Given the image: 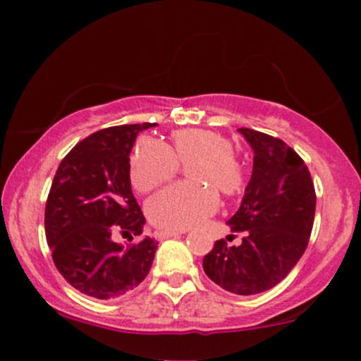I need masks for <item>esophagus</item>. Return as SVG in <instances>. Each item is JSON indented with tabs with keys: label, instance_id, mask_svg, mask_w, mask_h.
Returning a JSON list of instances; mask_svg holds the SVG:
<instances>
[{
	"label": "esophagus",
	"instance_id": "1",
	"mask_svg": "<svg viewBox=\"0 0 361 361\" xmlns=\"http://www.w3.org/2000/svg\"><path fill=\"white\" fill-rule=\"evenodd\" d=\"M185 231H157L156 233V238L159 239V241H163V239H168V238H176V235L183 234Z\"/></svg>",
	"mask_w": 361,
	"mask_h": 361
}]
</instances>
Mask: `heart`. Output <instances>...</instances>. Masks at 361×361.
Masks as SVG:
<instances>
[{
	"label": "heart",
	"mask_w": 361,
	"mask_h": 361,
	"mask_svg": "<svg viewBox=\"0 0 361 361\" xmlns=\"http://www.w3.org/2000/svg\"><path fill=\"white\" fill-rule=\"evenodd\" d=\"M234 142L207 128H181L171 134V146L142 135L128 159L130 183L149 193L188 168L190 183H178L149 198V221L164 231H185L205 221L219 205L217 192L227 198L244 193L250 180L246 163Z\"/></svg>",
	"instance_id": "heart-1"
}]
</instances>
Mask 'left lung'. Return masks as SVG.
<instances>
[{"mask_svg":"<svg viewBox=\"0 0 361 361\" xmlns=\"http://www.w3.org/2000/svg\"><path fill=\"white\" fill-rule=\"evenodd\" d=\"M239 132L251 144L255 159L241 207L227 224L243 239L238 246L215 241L204 258V271L227 292L255 295L280 283L304 255L316 190L304 159L288 144L252 128Z\"/></svg>","mask_w":361,"mask_h":361,"instance_id":"left-lung-1","label":"left lung"}]
</instances>
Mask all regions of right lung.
<instances>
[{"mask_svg": "<svg viewBox=\"0 0 361 361\" xmlns=\"http://www.w3.org/2000/svg\"><path fill=\"white\" fill-rule=\"evenodd\" d=\"M151 123L102 128L80 140L61 161L45 204V235L56 268L85 295H126L147 276L157 243L127 246L114 233L140 235L146 224L132 193L128 154ZM134 238H128L132 241Z\"/></svg>", "mask_w": 361, "mask_h": 361, "instance_id": "right-lung-1", "label": "right lung"}]
</instances>
